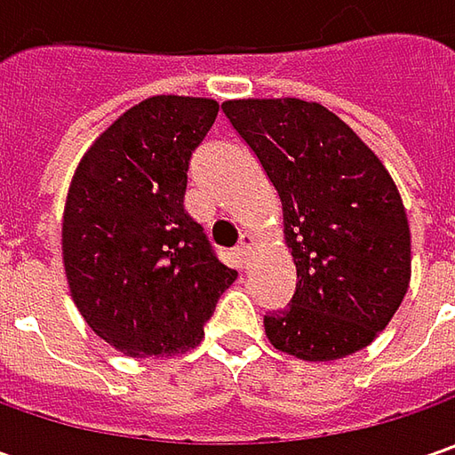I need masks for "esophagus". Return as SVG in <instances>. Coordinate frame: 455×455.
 Here are the masks:
<instances>
[{"mask_svg": "<svg viewBox=\"0 0 455 455\" xmlns=\"http://www.w3.org/2000/svg\"><path fill=\"white\" fill-rule=\"evenodd\" d=\"M251 245H253V243H251V235H243L240 237V243L235 245V258L240 260V266L248 260V255H251Z\"/></svg>", "mask_w": 455, "mask_h": 455, "instance_id": "1", "label": "esophagus"}]
</instances>
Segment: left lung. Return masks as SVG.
I'll list each match as a JSON object with an SVG mask.
<instances>
[{
	"mask_svg": "<svg viewBox=\"0 0 455 455\" xmlns=\"http://www.w3.org/2000/svg\"><path fill=\"white\" fill-rule=\"evenodd\" d=\"M222 114L283 204L296 291L263 316L271 344L306 362L364 349L411 283V228L393 177L319 103L248 98L222 103Z\"/></svg>",
	"mask_w": 455,
	"mask_h": 455,
	"instance_id": "1",
	"label": "left lung"
}]
</instances>
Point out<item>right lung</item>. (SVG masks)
Returning a JSON list of instances; mask_svg holds the SVG:
<instances>
[{"label":"right lung","instance_id":"add662e5","mask_svg":"<svg viewBox=\"0 0 455 455\" xmlns=\"http://www.w3.org/2000/svg\"><path fill=\"white\" fill-rule=\"evenodd\" d=\"M210 98L154 96L121 116L80 159L62 215L73 301L129 357L200 344L237 278L184 212L187 172L218 118Z\"/></svg>","mask_w":455,"mask_h":455}]
</instances>
